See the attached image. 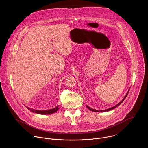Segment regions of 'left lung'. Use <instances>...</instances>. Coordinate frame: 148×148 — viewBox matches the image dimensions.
Masks as SVG:
<instances>
[{
	"label": "left lung",
	"instance_id": "8db88e82",
	"mask_svg": "<svg viewBox=\"0 0 148 148\" xmlns=\"http://www.w3.org/2000/svg\"><path fill=\"white\" fill-rule=\"evenodd\" d=\"M129 91H130V90L128 91V92H127V94H126V95H125V97L123 98V99L118 103V104H117V105H116L115 106H114V107H112V108H109V109H107V110H94V109H92V108H90V107H89L88 106H87V108L88 109H89L90 111H94V112H107V111H111V110H113V109H114V108H115L116 107H117L118 106H119V105L124 101V99L126 98V96L128 95V93H129Z\"/></svg>",
	"mask_w": 148,
	"mask_h": 148
}]
</instances>
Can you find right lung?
<instances>
[{
  "mask_svg": "<svg viewBox=\"0 0 148 148\" xmlns=\"http://www.w3.org/2000/svg\"><path fill=\"white\" fill-rule=\"evenodd\" d=\"M58 106L54 108H53L51 110H44V111H41V110H33V109H30L29 107H27V109L29 110H30L31 112H35L36 114H41V115H47V114H53L54 112H56V111H58Z\"/></svg>",
  "mask_w": 148,
  "mask_h": 148,
  "instance_id": "obj_1",
  "label": "right lung"
}]
</instances>
